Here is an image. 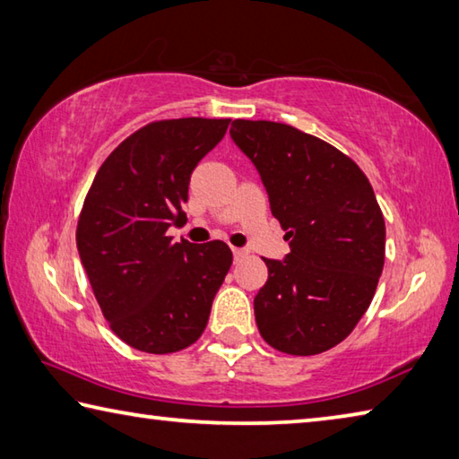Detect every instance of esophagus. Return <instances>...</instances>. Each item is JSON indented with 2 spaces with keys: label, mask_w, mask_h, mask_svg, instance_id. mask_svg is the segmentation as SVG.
I'll return each instance as SVG.
<instances>
[{
  "label": "esophagus",
  "mask_w": 459,
  "mask_h": 459,
  "mask_svg": "<svg viewBox=\"0 0 459 459\" xmlns=\"http://www.w3.org/2000/svg\"><path fill=\"white\" fill-rule=\"evenodd\" d=\"M247 255V252L246 250H242V247H234V260L236 262H242L244 258Z\"/></svg>",
  "instance_id": "1"
}]
</instances>
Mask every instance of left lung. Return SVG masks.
Instances as JSON below:
<instances>
[{"mask_svg": "<svg viewBox=\"0 0 459 459\" xmlns=\"http://www.w3.org/2000/svg\"><path fill=\"white\" fill-rule=\"evenodd\" d=\"M230 133L290 239L284 262L264 258L255 325L280 352L320 355L352 333L379 284L385 220L375 191L351 157L290 125L238 118Z\"/></svg>", "mask_w": 459, "mask_h": 459, "instance_id": "1", "label": "left lung"}]
</instances>
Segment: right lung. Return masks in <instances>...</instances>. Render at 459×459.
<instances>
[{"instance_id": "1", "label": "right lung", "mask_w": 459, "mask_h": 459, "mask_svg": "<svg viewBox=\"0 0 459 459\" xmlns=\"http://www.w3.org/2000/svg\"><path fill=\"white\" fill-rule=\"evenodd\" d=\"M230 118H167L141 126L94 175L76 225L80 260L110 331L136 351L169 355L204 334L231 268L228 244L173 242L187 220L191 171Z\"/></svg>"}]
</instances>
